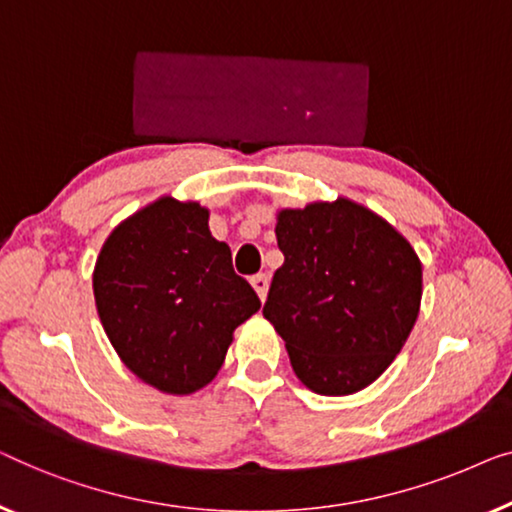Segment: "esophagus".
Returning a JSON list of instances; mask_svg holds the SVG:
<instances>
[{
    "label": "esophagus",
    "instance_id": "obj_1",
    "mask_svg": "<svg viewBox=\"0 0 512 512\" xmlns=\"http://www.w3.org/2000/svg\"><path fill=\"white\" fill-rule=\"evenodd\" d=\"M250 283H253L255 292L259 294V299H266V292H269V276L266 273H255L253 278H250Z\"/></svg>",
    "mask_w": 512,
    "mask_h": 512
}]
</instances>
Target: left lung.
Instances as JSON below:
<instances>
[{
    "label": "left lung",
    "mask_w": 512,
    "mask_h": 512,
    "mask_svg": "<svg viewBox=\"0 0 512 512\" xmlns=\"http://www.w3.org/2000/svg\"><path fill=\"white\" fill-rule=\"evenodd\" d=\"M276 269L264 318L283 336L292 369L325 397L371 385L413 329L422 264L383 218L355 201L278 213Z\"/></svg>",
    "instance_id": "1"
}]
</instances>
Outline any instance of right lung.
Returning <instances> with one entry per match:
<instances>
[{
	"label": "right lung",
	"mask_w": 512,
	"mask_h": 512,
	"mask_svg": "<svg viewBox=\"0 0 512 512\" xmlns=\"http://www.w3.org/2000/svg\"><path fill=\"white\" fill-rule=\"evenodd\" d=\"M99 320L122 362L167 394H192L225 362L262 301L208 232V211L162 197L118 225L97 257Z\"/></svg>",
	"instance_id": "obj_1"
}]
</instances>
